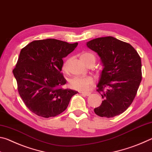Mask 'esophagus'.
<instances>
[{
	"mask_svg": "<svg viewBox=\"0 0 152 152\" xmlns=\"http://www.w3.org/2000/svg\"><path fill=\"white\" fill-rule=\"evenodd\" d=\"M80 93H82V94H84V95H85V96H90V95H91V92H80Z\"/></svg>",
	"mask_w": 152,
	"mask_h": 152,
	"instance_id": "esophagus-1",
	"label": "esophagus"
}]
</instances>
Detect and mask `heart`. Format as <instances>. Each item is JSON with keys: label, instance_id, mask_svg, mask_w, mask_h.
I'll list each match as a JSON object with an SVG mask.
<instances>
[{"label": "heart", "instance_id": "obj_1", "mask_svg": "<svg viewBox=\"0 0 152 152\" xmlns=\"http://www.w3.org/2000/svg\"><path fill=\"white\" fill-rule=\"evenodd\" d=\"M80 59L84 64H86L87 61L91 60V59H94L95 60V56L90 52H84L81 54ZM68 64L69 60L64 62L63 66V69L64 70H66L68 69ZM93 84L94 80L91 76L74 77V78L70 79V81H69V85H70L71 88L82 91H88L90 87L93 85Z\"/></svg>", "mask_w": 152, "mask_h": 152}]
</instances>
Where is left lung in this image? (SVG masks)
I'll return each instance as SVG.
<instances>
[{"label": "left lung", "mask_w": 152, "mask_h": 152, "mask_svg": "<svg viewBox=\"0 0 152 152\" xmlns=\"http://www.w3.org/2000/svg\"><path fill=\"white\" fill-rule=\"evenodd\" d=\"M86 46L97 53L103 66L96 86L103 101L94 113L107 118L121 114L132 103L140 86L141 58L129 43L111 36L89 41Z\"/></svg>", "instance_id": "8db88e82"}]
</instances>
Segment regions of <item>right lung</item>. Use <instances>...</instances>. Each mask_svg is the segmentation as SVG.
Returning a JSON list of instances; mask_svg holds the SVG:
<instances>
[{
    "instance_id": "obj_1",
    "label": "right lung",
    "mask_w": 152,
    "mask_h": 152,
    "mask_svg": "<svg viewBox=\"0 0 152 152\" xmlns=\"http://www.w3.org/2000/svg\"><path fill=\"white\" fill-rule=\"evenodd\" d=\"M78 43L55 39L33 41L20 51L12 72L24 103L38 116L60 115L78 92L64 89L66 80L61 73L63 58L74 50Z\"/></svg>"
}]
</instances>
